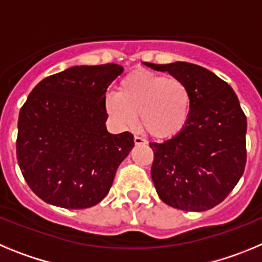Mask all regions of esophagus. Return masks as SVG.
I'll list each match as a JSON object with an SVG mask.
<instances>
[{
	"instance_id": "obj_1",
	"label": "esophagus",
	"mask_w": 262,
	"mask_h": 262,
	"mask_svg": "<svg viewBox=\"0 0 262 262\" xmlns=\"http://www.w3.org/2000/svg\"><path fill=\"white\" fill-rule=\"evenodd\" d=\"M134 142H135L136 145L147 144V140H145V139H143L142 136H135V138H134Z\"/></svg>"
}]
</instances>
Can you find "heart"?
<instances>
[{
    "label": "heart",
    "mask_w": 262,
    "mask_h": 262,
    "mask_svg": "<svg viewBox=\"0 0 262 262\" xmlns=\"http://www.w3.org/2000/svg\"><path fill=\"white\" fill-rule=\"evenodd\" d=\"M107 114L120 127H133L139 115L148 135L166 139L185 127L191 108V94L181 78L136 71L120 81L118 93L105 97Z\"/></svg>",
    "instance_id": "1"
}]
</instances>
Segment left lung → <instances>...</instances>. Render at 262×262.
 <instances>
[{"mask_svg":"<svg viewBox=\"0 0 262 262\" xmlns=\"http://www.w3.org/2000/svg\"><path fill=\"white\" fill-rule=\"evenodd\" d=\"M145 66L181 78L191 94L184 128L149 143L151 176L160 200L174 209L206 211L224 201L244 173L247 118L226 81L191 62Z\"/></svg>","mask_w":262,"mask_h":262,"instance_id":"obj_1","label":"left lung"}]
</instances>
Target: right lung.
<instances>
[{
    "mask_svg": "<svg viewBox=\"0 0 262 262\" xmlns=\"http://www.w3.org/2000/svg\"><path fill=\"white\" fill-rule=\"evenodd\" d=\"M118 64L76 66L41 80L18 118L17 159L34 193L62 209H88L107 195L134 135L106 129L105 97Z\"/></svg>",
    "mask_w": 262,
    "mask_h": 262,
    "instance_id": "obj_1",
    "label": "right lung"
}]
</instances>
